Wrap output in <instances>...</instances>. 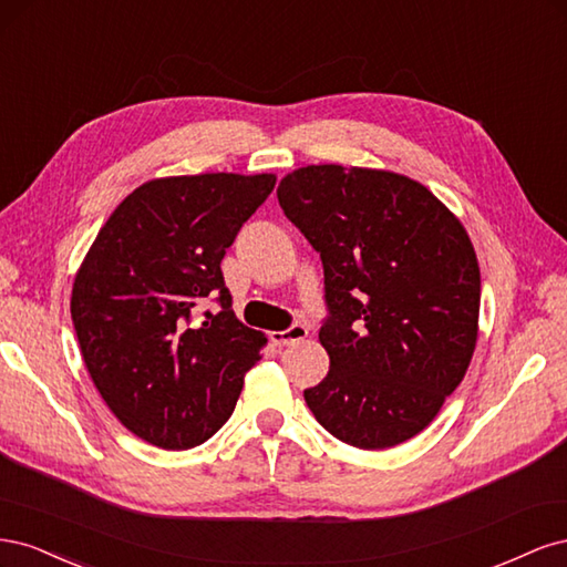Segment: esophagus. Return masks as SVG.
<instances>
[{"label":"esophagus","mask_w":567,"mask_h":567,"mask_svg":"<svg viewBox=\"0 0 567 567\" xmlns=\"http://www.w3.org/2000/svg\"><path fill=\"white\" fill-rule=\"evenodd\" d=\"M305 336H307L305 326L302 323H293V326H288L286 331H274L269 338H271L274 346H290V342H298Z\"/></svg>","instance_id":"1"}]
</instances>
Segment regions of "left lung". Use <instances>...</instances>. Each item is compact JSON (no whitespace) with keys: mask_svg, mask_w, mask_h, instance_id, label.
<instances>
[{"mask_svg":"<svg viewBox=\"0 0 567 567\" xmlns=\"http://www.w3.org/2000/svg\"><path fill=\"white\" fill-rule=\"evenodd\" d=\"M277 196L323 265L331 369L305 390L307 406L359 450L411 440L475 350L480 267L466 229L423 184L385 169L307 165Z\"/></svg>","mask_w":567,"mask_h":567,"instance_id":"1","label":"left lung"}]
</instances>
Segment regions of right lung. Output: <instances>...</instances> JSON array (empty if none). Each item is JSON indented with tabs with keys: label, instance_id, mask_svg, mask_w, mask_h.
Returning a JSON list of instances; mask_svg holds the SVG:
<instances>
[{
	"label": "right lung",
	"instance_id": "obj_1",
	"mask_svg": "<svg viewBox=\"0 0 567 567\" xmlns=\"http://www.w3.org/2000/svg\"><path fill=\"white\" fill-rule=\"evenodd\" d=\"M274 175L208 173L142 184L84 257L71 315L101 398L130 433L192 450L227 423L267 338L236 319L219 262ZM203 297L220 310L195 317Z\"/></svg>",
	"mask_w": 567,
	"mask_h": 567
}]
</instances>
